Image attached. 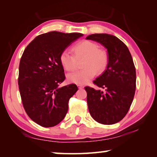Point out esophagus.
I'll list each match as a JSON object with an SVG mask.
<instances>
[{
	"mask_svg": "<svg viewBox=\"0 0 157 157\" xmlns=\"http://www.w3.org/2000/svg\"><path fill=\"white\" fill-rule=\"evenodd\" d=\"M78 88L79 89H83L84 88V86H83V85H80V84H78Z\"/></svg>",
	"mask_w": 157,
	"mask_h": 157,
	"instance_id": "34e87169",
	"label": "esophagus"
}]
</instances>
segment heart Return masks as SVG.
<instances>
[{
    "label": "heart",
    "instance_id": "obj_1",
    "mask_svg": "<svg viewBox=\"0 0 157 157\" xmlns=\"http://www.w3.org/2000/svg\"><path fill=\"white\" fill-rule=\"evenodd\" d=\"M73 55L66 50L60 54L59 62L67 71H73L78 67V62L83 59L84 69L67 75L68 82L77 84L88 83L96 74L102 73L107 68L109 57L107 52L98 48V45L91 41L84 40L73 47Z\"/></svg>",
    "mask_w": 157,
    "mask_h": 157
}]
</instances>
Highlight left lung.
I'll list each match as a JSON object with an SVG mask.
<instances>
[{"mask_svg":"<svg viewBox=\"0 0 157 157\" xmlns=\"http://www.w3.org/2000/svg\"><path fill=\"white\" fill-rule=\"evenodd\" d=\"M86 39L105 46L109 57L107 69L94 81L105 91L85 87L89 113L98 123L115 124L126 116L134 97L136 76L132 57L126 45L113 35L93 34Z\"/></svg>","mask_w":157,"mask_h":157,"instance_id":"8db88e82","label":"left lung"}]
</instances>
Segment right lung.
<instances>
[{
    "label": "right lung",
    "mask_w": 157,
    "mask_h": 157,
    "mask_svg": "<svg viewBox=\"0 0 157 157\" xmlns=\"http://www.w3.org/2000/svg\"><path fill=\"white\" fill-rule=\"evenodd\" d=\"M82 36L57 31L42 34L23 53L18 78L21 100L26 113L39 125L59 124L67 113L69 99L78 90L75 84L59 87L65 79L59 56Z\"/></svg>",
    "instance_id": "1"
}]
</instances>
